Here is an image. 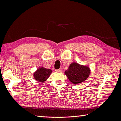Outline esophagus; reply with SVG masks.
Instances as JSON below:
<instances>
[{"mask_svg":"<svg viewBox=\"0 0 121 121\" xmlns=\"http://www.w3.org/2000/svg\"><path fill=\"white\" fill-rule=\"evenodd\" d=\"M56 72H61V69H56Z\"/></svg>","mask_w":121,"mask_h":121,"instance_id":"obj_1","label":"esophagus"}]
</instances>
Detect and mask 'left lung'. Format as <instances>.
<instances>
[{
    "label": "left lung",
    "instance_id": "left-lung-1",
    "mask_svg": "<svg viewBox=\"0 0 121 121\" xmlns=\"http://www.w3.org/2000/svg\"><path fill=\"white\" fill-rule=\"evenodd\" d=\"M65 73L72 83L78 84L84 82L88 77L90 74V69L87 67L73 63L70 65L69 69L65 71Z\"/></svg>",
    "mask_w": 121,
    "mask_h": 121
}]
</instances>
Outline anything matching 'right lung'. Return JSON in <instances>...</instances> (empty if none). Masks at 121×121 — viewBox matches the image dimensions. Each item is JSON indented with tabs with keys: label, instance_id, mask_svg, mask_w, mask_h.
<instances>
[{
	"label": "right lung",
	"instance_id": "right-lung-1",
	"mask_svg": "<svg viewBox=\"0 0 121 121\" xmlns=\"http://www.w3.org/2000/svg\"><path fill=\"white\" fill-rule=\"evenodd\" d=\"M52 71L50 69L41 68L38 69L34 74V77L37 81L43 82L48 78Z\"/></svg>",
	"mask_w": 121,
	"mask_h": 121
}]
</instances>
